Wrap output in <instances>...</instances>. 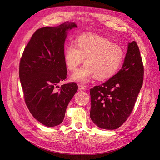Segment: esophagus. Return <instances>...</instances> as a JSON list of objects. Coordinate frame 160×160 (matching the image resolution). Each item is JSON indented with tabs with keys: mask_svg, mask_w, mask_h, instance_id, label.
<instances>
[{
	"mask_svg": "<svg viewBox=\"0 0 160 160\" xmlns=\"http://www.w3.org/2000/svg\"><path fill=\"white\" fill-rule=\"evenodd\" d=\"M86 88H85V87L83 86H82V85H78V89L80 90V91H82V90H84Z\"/></svg>",
	"mask_w": 160,
	"mask_h": 160,
	"instance_id": "34e87169",
	"label": "esophagus"
}]
</instances>
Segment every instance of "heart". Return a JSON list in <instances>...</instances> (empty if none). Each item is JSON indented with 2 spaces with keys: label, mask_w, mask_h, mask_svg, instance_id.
I'll return each mask as SVG.
<instances>
[{
  "label": "heart",
  "mask_w": 160,
  "mask_h": 160,
  "mask_svg": "<svg viewBox=\"0 0 160 160\" xmlns=\"http://www.w3.org/2000/svg\"><path fill=\"white\" fill-rule=\"evenodd\" d=\"M76 45L69 44L64 50L67 68L75 71L85 58L86 63L74 73L71 78L85 83L94 77L99 80L112 78L122 63V48L100 36L85 33L76 39Z\"/></svg>",
  "instance_id": "obj_1"
}]
</instances>
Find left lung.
Masks as SVG:
<instances>
[{"mask_svg":"<svg viewBox=\"0 0 160 160\" xmlns=\"http://www.w3.org/2000/svg\"><path fill=\"white\" fill-rule=\"evenodd\" d=\"M144 66L135 41L128 43L122 69L110 80L89 90L90 117L99 128H118L133 111L143 83Z\"/></svg>","mask_w":160,"mask_h":160,"instance_id":"1","label":"left lung"}]
</instances>
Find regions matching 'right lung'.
<instances>
[{
  "mask_svg": "<svg viewBox=\"0 0 160 160\" xmlns=\"http://www.w3.org/2000/svg\"><path fill=\"white\" fill-rule=\"evenodd\" d=\"M75 27L74 22L66 21L56 27L39 28L21 58L19 73L25 103L33 117L48 127L63 122L78 90L75 82L58 86L67 78L63 58L67 32Z\"/></svg>",
  "mask_w": 160,
  "mask_h": 160,
  "instance_id": "add662e5",
  "label": "right lung"
}]
</instances>
